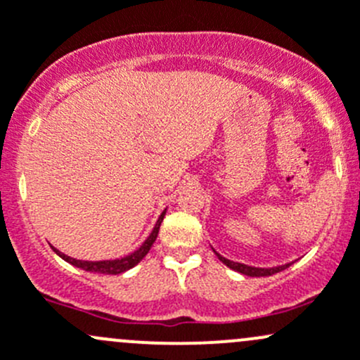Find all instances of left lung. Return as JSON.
Masks as SVG:
<instances>
[{"instance_id": "left-lung-1", "label": "left lung", "mask_w": 360, "mask_h": 360, "mask_svg": "<svg viewBox=\"0 0 360 360\" xmlns=\"http://www.w3.org/2000/svg\"><path fill=\"white\" fill-rule=\"evenodd\" d=\"M214 254L217 256V259L221 261V263L226 264L228 268H231V270L238 271V274H244L248 275V277H270V275L274 274H278V271L285 270V268L291 266L292 263H285V264H281V266H271V268H257V266H249V264H244V263H237V261H231V259H226L224 256H221L217 250H214Z\"/></svg>"}]
</instances>
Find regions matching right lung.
Segmentation results:
<instances>
[{
  "instance_id": "obj_1",
  "label": "right lung",
  "mask_w": 360,
  "mask_h": 360,
  "mask_svg": "<svg viewBox=\"0 0 360 360\" xmlns=\"http://www.w3.org/2000/svg\"><path fill=\"white\" fill-rule=\"evenodd\" d=\"M167 209L163 210L162 214H160L157 224H155V228L151 230L150 237L146 238V240L141 244L139 249H136L134 252H130L129 256L125 257H120V259H104V261H83V259H76V257H71V256H66L64 252H60L59 249L52 248L53 252L57 254V256L63 257L64 261H68V263H71L72 266L76 268H82V270L85 271H94V274H104V275H120L123 274V271L130 270V268L136 266L137 263H141V259H143L144 256H146L148 252H150L151 245H153V242L157 240L158 237V230H160V224H162L163 221V216H165Z\"/></svg>"
}]
</instances>
